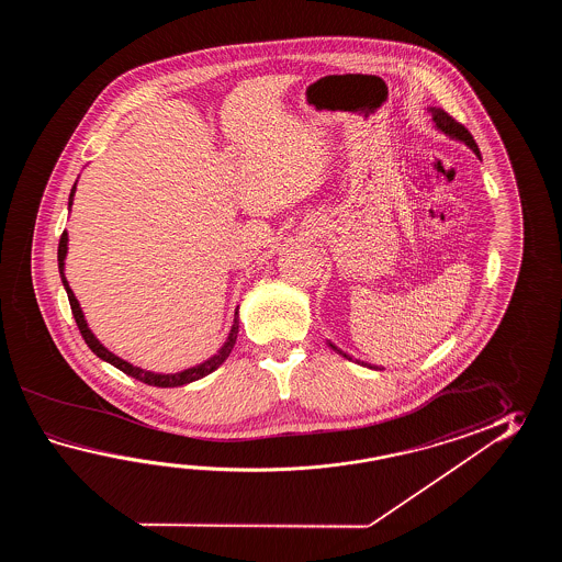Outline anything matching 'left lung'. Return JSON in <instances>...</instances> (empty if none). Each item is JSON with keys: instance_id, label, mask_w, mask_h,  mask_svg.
Wrapping results in <instances>:
<instances>
[{"instance_id": "obj_1", "label": "left lung", "mask_w": 562, "mask_h": 562, "mask_svg": "<svg viewBox=\"0 0 562 562\" xmlns=\"http://www.w3.org/2000/svg\"><path fill=\"white\" fill-rule=\"evenodd\" d=\"M430 112L431 119H434L436 126H438V131H442L443 134H448V136H452L456 140L467 144V146H470V148L474 150V155L480 156V148H477L476 140H474V136L468 132L467 126H462L458 120L452 119L442 108H430ZM329 347L335 349L337 353H341L344 358L351 359L347 353H344V351H339L331 341H329ZM375 370H378V368H375Z\"/></svg>"}]
</instances>
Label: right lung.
Instances as JSON below:
<instances>
[{
	"label": "right lung",
	"mask_w": 562,
	"mask_h": 562,
	"mask_svg": "<svg viewBox=\"0 0 562 562\" xmlns=\"http://www.w3.org/2000/svg\"><path fill=\"white\" fill-rule=\"evenodd\" d=\"M74 191H76V187H74L72 192H70V204H72ZM66 251H68V233L64 231L60 237V245H58V267H60L61 283H64V289H66L68 299H70V307H72V315L74 319H76V325H78L80 334L85 337L86 344H88V347L94 351L98 358L104 359L108 363H112L114 368H119L120 371H124L126 375L136 378L138 382L148 383V385H156V387H179V385H184V383L196 382V380H201L204 375L213 373V371H215L216 368H218V366L228 358L231 349L235 347V341H237V334H239V313H237V311H235V322H233V327H231V334H228L225 346L218 349V353H216V356H213L211 359H206V361L201 363V366H194V368L179 371V373H153V371H144L140 370V368H134V366L128 363V361L116 358V356H114L112 351H108L106 347L102 346V344L95 339L94 334L88 329V323H86L82 310H80V303H78V299L74 297V291L70 289V285H68L66 277H64V259H66Z\"/></svg>",
	"instance_id": "add662e5"
}]
</instances>
